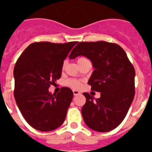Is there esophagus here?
Returning a JSON list of instances; mask_svg holds the SVG:
<instances>
[{"label": "esophagus", "instance_id": "1", "mask_svg": "<svg viewBox=\"0 0 152 152\" xmlns=\"http://www.w3.org/2000/svg\"><path fill=\"white\" fill-rule=\"evenodd\" d=\"M73 94L75 96H77V95H79L80 94V92H79L78 91H77V90H74L73 91Z\"/></svg>", "mask_w": 152, "mask_h": 152}]
</instances>
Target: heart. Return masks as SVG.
Returning a JSON list of instances; mask_svg holds the SVG:
<instances>
[{"label": "heart", "mask_w": 152, "mask_h": 152, "mask_svg": "<svg viewBox=\"0 0 152 152\" xmlns=\"http://www.w3.org/2000/svg\"><path fill=\"white\" fill-rule=\"evenodd\" d=\"M84 59H86L85 58H83V57L79 58L78 60H77V62ZM66 84L68 86H69V87H71V88H78L79 87H80V82L76 80H73V79H70V80H67Z\"/></svg>", "instance_id": "obj_1"}]
</instances>
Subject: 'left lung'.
Returning a JSON list of instances; mask_svg holds the SVG:
<instances>
[{
    "label": "left lung",
    "mask_w": 152,
    "mask_h": 152,
    "mask_svg": "<svg viewBox=\"0 0 152 152\" xmlns=\"http://www.w3.org/2000/svg\"><path fill=\"white\" fill-rule=\"evenodd\" d=\"M80 56L89 58L94 68L88 80L91 91L100 92L97 99L83 94L86 97L83 119L91 129L110 132L123 122L134 99V67L121 46L105 41L79 42L69 58Z\"/></svg>",
    "instance_id": "8db88e82"
}]
</instances>
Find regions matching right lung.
Listing matches in <instances>:
<instances>
[{
  "instance_id": "obj_1",
  "label": "right lung",
  "mask_w": 152,
  "mask_h": 152,
  "mask_svg": "<svg viewBox=\"0 0 152 152\" xmlns=\"http://www.w3.org/2000/svg\"><path fill=\"white\" fill-rule=\"evenodd\" d=\"M77 42L32 43L17 59L13 69L14 97L19 110L33 128L49 132L64 123L73 92L61 88L58 94L49 91L61 77L64 60Z\"/></svg>"
}]
</instances>
